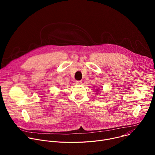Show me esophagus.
<instances>
[{
    "label": "esophagus",
    "instance_id": "esophagus-1",
    "mask_svg": "<svg viewBox=\"0 0 155 155\" xmlns=\"http://www.w3.org/2000/svg\"><path fill=\"white\" fill-rule=\"evenodd\" d=\"M76 83H77V84H81L82 81H81V80H78V81H76Z\"/></svg>",
    "mask_w": 155,
    "mask_h": 155
}]
</instances>
